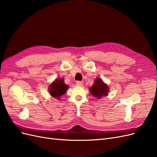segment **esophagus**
<instances>
[{
    "label": "esophagus",
    "instance_id": "34e87169",
    "mask_svg": "<svg viewBox=\"0 0 157 157\" xmlns=\"http://www.w3.org/2000/svg\"><path fill=\"white\" fill-rule=\"evenodd\" d=\"M76 84L78 85V86H82L83 84V82L82 81H77L76 82Z\"/></svg>",
    "mask_w": 157,
    "mask_h": 157
}]
</instances>
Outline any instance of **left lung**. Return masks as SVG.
Returning <instances> with one entry per match:
<instances>
[{"label": "left lung", "mask_w": 157, "mask_h": 157, "mask_svg": "<svg viewBox=\"0 0 157 157\" xmlns=\"http://www.w3.org/2000/svg\"><path fill=\"white\" fill-rule=\"evenodd\" d=\"M109 91V87L104 83L102 80L97 78L93 86L90 88V92L92 96L100 99L103 96H106Z\"/></svg>", "instance_id": "left-lung-1"}]
</instances>
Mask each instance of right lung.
Here are the masks:
<instances>
[{
  "label": "right lung",
  "mask_w": 157,
  "mask_h": 157,
  "mask_svg": "<svg viewBox=\"0 0 157 157\" xmlns=\"http://www.w3.org/2000/svg\"><path fill=\"white\" fill-rule=\"evenodd\" d=\"M67 88L68 86L64 84L62 78L57 79L49 86V91L52 97L59 99L60 96L65 93Z\"/></svg>",
  "instance_id": "add662e5"
}]
</instances>
